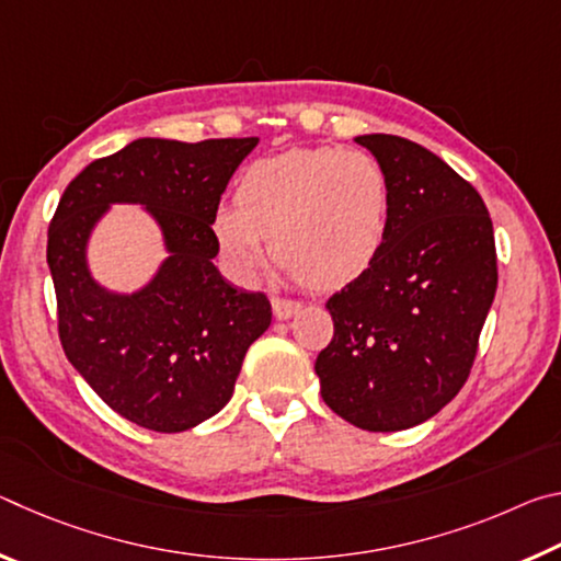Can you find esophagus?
I'll use <instances>...</instances> for the list:
<instances>
[{"instance_id": "obj_1", "label": "esophagus", "mask_w": 561, "mask_h": 561, "mask_svg": "<svg viewBox=\"0 0 561 561\" xmlns=\"http://www.w3.org/2000/svg\"><path fill=\"white\" fill-rule=\"evenodd\" d=\"M299 309H301V304H299V301L282 299V297H274V299H272V311H274V317H277L279 321H284V319H291L294 314H297Z\"/></svg>"}]
</instances>
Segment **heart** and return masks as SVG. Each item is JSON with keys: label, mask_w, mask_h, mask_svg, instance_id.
<instances>
[{"label": "heart", "mask_w": 561, "mask_h": 561, "mask_svg": "<svg viewBox=\"0 0 561 561\" xmlns=\"http://www.w3.org/2000/svg\"><path fill=\"white\" fill-rule=\"evenodd\" d=\"M237 207H220L213 232L237 277L254 279L274 257L311 289H341L381 257L391 227V183L364 150L291 148L244 170Z\"/></svg>", "instance_id": "heart-1"}]
</instances>
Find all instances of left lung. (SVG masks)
Listing matches in <instances>:
<instances>
[{
  "label": "left lung",
  "instance_id": "left-lung-1",
  "mask_svg": "<svg viewBox=\"0 0 561 561\" xmlns=\"http://www.w3.org/2000/svg\"><path fill=\"white\" fill-rule=\"evenodd\" d=\"M391 183V227L374 267L327 301L334 339L314 371L321 398L360 431L421 425L448 405L497 291L488 207L428 148L388 133L354 138Z\"/></svg>",
  "mask_w": 561,
  "mask_h": 561
}]
</instances>
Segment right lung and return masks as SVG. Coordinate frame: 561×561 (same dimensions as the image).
Masks as SVG:
<instances>
[{
    "label": "right lung",
    "instance_id": "1",
    "mask_svg": "<svg viewBox=\"0 0 561 561\" xmlns=\"http://www.w3.org/2000/svg\"><path fill=\"white\" fill-rule=\"evenodd\" d=\"M257 144L138 138L83 168L56 207L46 262L64 354L140 428L180 433L220 413L247 348L272 324L267 297L237 289L213 262L217 205ZM113 204H138L164 242L167 257L133 293L106 288L90 270V237Z\"/></svg>",
    "mask_w": 561,
    "mask_h": 561
}]
</instances>
